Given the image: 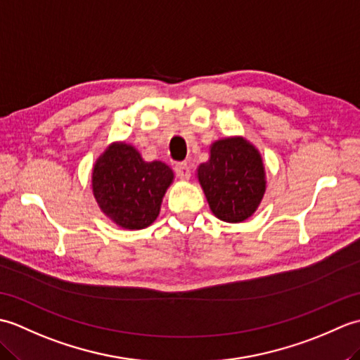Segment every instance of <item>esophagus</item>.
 <instances>
[{"instance_id":"obj_1","label":"esophagus","mask_w":360,"mask_h":360,"mask_svg":"<svg viewBox=\"0 0 360 360\" xmlns=\"http://www.w3.org/2000/svg\"><path fill=\"white\" fill-rule=\"evenodd\" d=\"M174 170H176V174H178L179 178L184 179V181L190 179V176H192V167H190V164H187V162L178 164V165H176Z\"/></svg>"}]
</instances>
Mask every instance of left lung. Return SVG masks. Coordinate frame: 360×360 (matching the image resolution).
<instances>
[{"mask_svg": "<svg viewBox=\"0 0 360 360\" xmlns=\"http://www.w3.org/2000/svg\"><path fill=\"white\" fill-rule=\"evenodd\" d=\"M213 215L226 223H243L254 215L266 192L263 158L241 136L210 145L207 162L196 170Z\"/></svg>", "mask_w": 360, "mask_h": 360, "instance_id": "1", "label": "left lung"}]
</instances>
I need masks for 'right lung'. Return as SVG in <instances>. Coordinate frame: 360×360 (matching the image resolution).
Wrapping results in <instances>:
<instances>
[{"instance_id": "add662e5", "label": "right lung", "mask_w": 360, "mask_h": 360, "mask_svg": "<svg viewBox=\"0 0 360 360\" xmlns=\"http://www.w3.org/2000/svg\"><path fill=\"white\" fill-rule=\"evenodd\" d=\"M174 173L162 160H143L127 142H112L93 167V195L114 224L139 231L156 221Z\"/></svg>"}]
</instances>
